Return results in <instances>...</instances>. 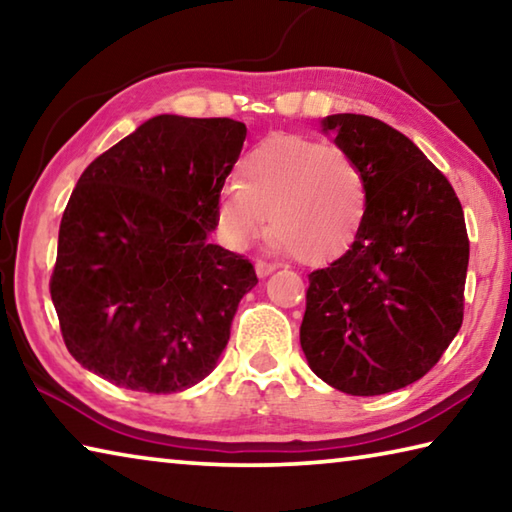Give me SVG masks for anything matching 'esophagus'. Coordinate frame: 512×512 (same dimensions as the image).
<instances>
[{"label": "esophagus", "mask_w": 512, "mask_h": 512, "mask_svg": "<svg viewBox=\"0 0 512 512\" xmlns=\"http://www.w3.org/2000/svg\"><path fill=\"white\" fill-rule=\"evenodd\" d=\"M277 268V264H273V262H266V259H257V264H255V271H257V275L259 277H266V275H271L273 271Z\"/></svg>", "instance_id": "1"}]
</instances>
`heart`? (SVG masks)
Returning <instances> with one entry per match:
<instances>
[{
  "label": "heart",
  "instance_id": "obj_1",
  "mask_svg": "<svg viewBox=\"0 0 512 512\" xmlns=\"http://www.w3.org/2000/svg\"><path fill=\"white\" fill-rule=\"evenodd\" d=\"M368 210L359 164L339 146L300 135H273L239 162V183L219 192L216 225L232 248H248L268 230L275 248L305 264L352 244Z\"/></svg>",
  "mask_w": 512,
  "mask_h": 512
}]
</instances>
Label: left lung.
<instances>
[{
    "label": "left lung",
    "mask_w": 512,
    "mask_h": 512,
    "mask_svg": "<svg viewBox=\"0 0 512 512\" xmlns=\"http://www.w3.org/2000/svg\"><path fill=\"white\" fill-rule=\"evenodd\" d=\"M359 164L368 210L345 255L309 273L300 345L348 395H384L436 366L463 323L470 239L454 187L409 137L375 117L329 115Z\"/></svg>",
    "instance_id": "left-lung-1"
}]
</instances>
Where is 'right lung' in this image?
Wrapping results in <instances>:
<instances>
[{
    "label": "right lung",
    "instance_id": "1",
    "mask_svg": "<svg viewBox=\"0 0 512 512\" xmlns=\"http://www.w3.org/2000/svg\"><path fill=\"white\" fill-rule=\"evenodd\" d=\"M244 140L235 119L158 115L81 173L49 291L83 368L155 395L210 375L257 284L250 259L207 241Z\"/></svg>",
    "mask_w": 512,
    "mask_h": 512
}]
</instances>
